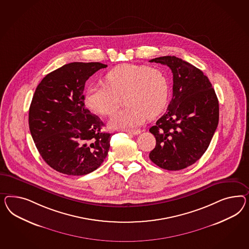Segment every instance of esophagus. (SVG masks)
<instances>
[{
    "label": "esophagus",
    "instance_id": "34e87169",
    "mask_svg": "<svg viewBox=\"0 0 249 249\" xmlns=\"http://www.w3.org/2000/svg\"><path fill=\"white\" fill-rule=\"evenodd\" d=\"M126 132L128 133V134L131 135H139L142 133V130H140V129H131V130H126Z\"/></svg>",
    "mask_w": 249,
    "mask_h": 249
}]
</instances>
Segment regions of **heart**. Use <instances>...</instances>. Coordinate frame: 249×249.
Returning a JSON list of instances; mask_svg holds the SVG:
<instances>
[{
	"label": "heart",
	"instance_id": "obj_1",
	"mask_svg": "<svg viewBox=\"0 0 249 249\" xmlns=\"http://www.w3.org/2000/svg\"><path fill=\"white\" fill-rule=\"evenodd\" d=\"M124 93L128 106L111 118L112 128H133L142 125L147 117L153 119L160 114L168 102L167 77L146 65L121 64L107 72L106 85L88 88L84 101L90 110L111 116L120 107L119 96Z\"/></svg>",
	"mask_w": 249,
	"mask_h": 249
}]
</instances>
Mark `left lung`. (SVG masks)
<instances>
[{"instance_id": "8db88e82", "label": "left lung", "mask_w": 249, "mask_h": 249, "mask_svg": "<svg viewBox=\"0 0 249 249\" xmlns=\"http://www.w3.org/2000/svg\"><path fill=\"white\" fill-rule=\"evenodd\" d=\"M150 62L167 65L173 73V96L166 113L149 131L156 138L150 160L167 170H180L194 164L209 148L217 128L219 106L209 78L175 56Z\"/></svg>"}]
</instances>
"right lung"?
<instances>
[{
    "instance_id": "1",
    "label": "right lung",
    "mask_w": 249,
    "mask_h": 249,
    "mask_svg": "<svg viewBox=\"0 0 249 249\" xmlns=\"http://www.w3.org/2000/svg\"><path fill=\"white\" fill-rule=\"evenodd\" d=\"M107 67L101 62H71L47 74L37 86L29 127L43 160L56 171L82 176L96 170L109 149L111 134L85 107L88 79Z\"/></svg>"
}]
</instances>
